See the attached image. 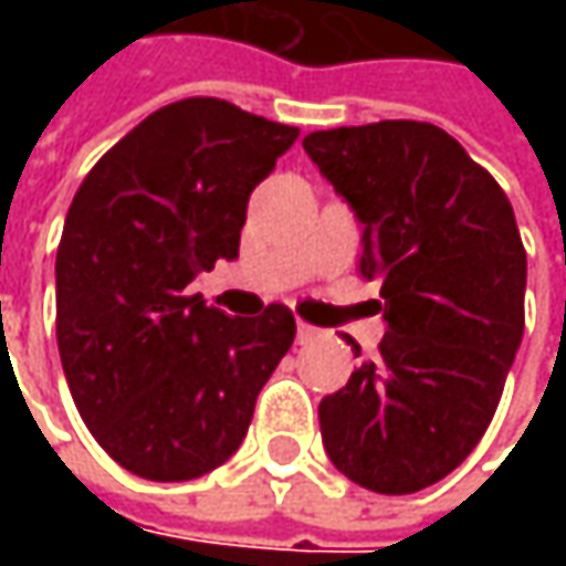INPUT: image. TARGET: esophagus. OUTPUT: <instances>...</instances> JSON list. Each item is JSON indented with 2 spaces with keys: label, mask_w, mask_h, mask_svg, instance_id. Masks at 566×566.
Masks as SVG:
<instances>
[{
  "label": "esophagus",
  "mask_w": 566,
  "mask_h": 566,
  "mask_svg": "<svg viewBox=\"0 0 566 566\" xmlns=\"http://www.w3.org/2000/svg\"><path fill=\"white\" fill-rule=\"evenodd\" d=\"M321 337V331L317 327H312V324H305V321H298V331H295V339L305 346V343H315V339Z\"/></svg>",
  "instance_id": "1"
}]
</instances>
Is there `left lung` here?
Returning <instances> with one entry per match:
<instances>
[{
    "label": "left lung",
    "mask_w": 566,
    "mask_h": 566,
    "mask_svg": "<svg viewBox=\"0 0 566 566\" xmlns=\"http://www.w3.org/2000/svg\"><path fill=\"white\" fill-rule=\"evenodd\" d=\"M302 144L365 223L359 271L380 283L387 321L378 356L317 406L321 438L356 485L412 494L491 424L526 324V249L504 188L431 122L327 128Z\"/></svg>",
    "instance_id": "1"
}]
</instances>
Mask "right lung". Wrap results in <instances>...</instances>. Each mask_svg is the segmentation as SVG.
<instances>
[{"label": "right lung", "instance_id": "right-lung-1", "mask_svg": "<svg viewBox=\"0 0 566 566\" xmlns=\"http://www.w3.org/2000/svg\"><path fill=\"white\" fill-rule=\"evenodd\" d=\"M295 138L227 99H176L75 191L55 251L62 371L97 444L142 479L186 482L227 463L293 346L286 305L229 317L188 283L239 254L249 195Z\"/></svg>", "mask_w": 566, "mask_h": 566}]
</instances>
